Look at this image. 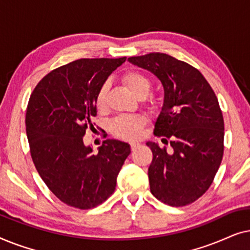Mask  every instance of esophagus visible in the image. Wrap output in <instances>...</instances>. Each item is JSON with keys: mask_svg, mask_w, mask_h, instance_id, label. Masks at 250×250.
<instances>
[{"mask_svg": "<svg viewBox=\"0 0 250 250\" xmlns=\"http://www.w3.org/2000/svg\"><path fill=\"white\" fill-rule=\"evenodd\" d=\"M129 146H131V149H132V150H134V149L136 148V146H139V143H136V142H131V145H129Z\"/></svg>", "mask_w": 250, "mask_h": 250, "instance_id": "34e87169", "label": "esophagus"}]
</instances>
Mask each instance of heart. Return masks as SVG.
Returning <instances> with one entry per match:
<instances>
[{
	"label": "heart",
	"instance_id": "1",
	"mask_svg": "<svg viewBox=\"0 0 250 250\" xmlns=\"http://www.w3.org/2000/svg\"><path fill=\"white\" fill-rule=\"evenodd\" d=\"M123 82L133 94L140 100L148 97L151 90V82L145 74L139 71H129L123 76ZM107 85L101 87L97 97V108L99 111H104L107 108ZM145 118L140 116H119L111 123V133L117 138L124 140H136L141 138L145 127Z\"/></svg>",
	"mask_w": 250,
	"mask_h": 250
}]
</instances>
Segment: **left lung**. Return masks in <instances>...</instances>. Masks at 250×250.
<instances>
[{"label":"left lung","instance_id":"left-lung-1","mask_svg":"<svg viewBox=\"0 0 250 250\" xmlns=\"http://www.w3.org/2000/svg\"><path fill=\"white\" fill-rule=\"evenodd\" d=\"M164 86V104L153 134L169 139L172 151L146 142L152 151L150 191L169 206H186L208 190L224 152V121L218 100L196 68L166 53L131 57Z\"/></svg>","mask_w":250,"mask_h":250}]
</instances>
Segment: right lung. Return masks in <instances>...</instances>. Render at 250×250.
Instances as JSON below:
<instances>
[{
	"label": "right lung",
	"mask_w": 250,
	"mask_h": 250,
	"mask_svg": "<svg viewBox=\"0 0 250 250\" xmlns=\"http://www.w3.org/2000/svg\"><path fill=\"white\" fill-rule=\"evenodd\" d=\"M126 57L80 59L50 71L30 94L26 133L40 176L68 206L90 209L114 193L131 153L128 143L108 139L93 153L83 142L102 85ZM94 128V127H93Z\"/></svg>",
	"instance_id": "add662e5"
}]
</instances>
